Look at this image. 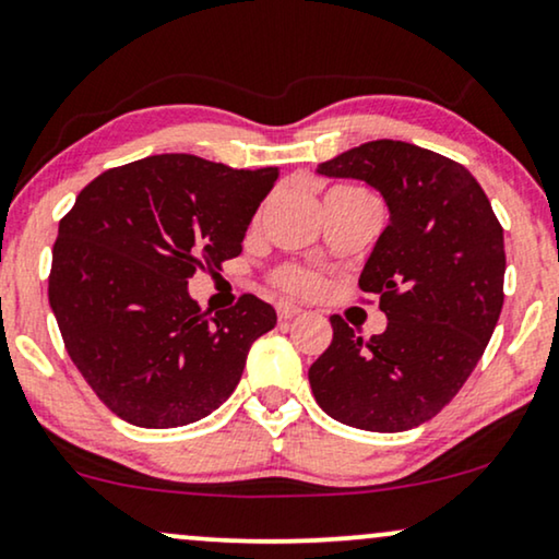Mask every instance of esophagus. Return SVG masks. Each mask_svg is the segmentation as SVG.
<instances>
[{
	"label": "esophagus",
	"instance_id": "1",
	"mask_svg": "<svg viewBox=\"0 0 559 559\" xmlns=\"http://www.w3.org/2000/svg\"><path fill=\"white\" fill-rule=\"evenodd\" d=\"M300 306H295V302H289V300H280L277 302V316H280V321H289V318H295L297 313H300Z\"/></svg>",
	"mask_w": 559,
	"mask_h": 559
}]
</instances>
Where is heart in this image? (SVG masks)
<instances>
[{
	"label": "heart",
	"instance_id": "heart-1",
	"mask_svg": "<svg viewBox=\"0 0 559 559\" xmlns=\"http://www.w3.org/2000/svg\"><path fill=\"white\" fill-rule=\"evenodd\" d=\"M336 190H349V187H336ZM272 282L293 295H318L323 289L321 274L302 264H282L280 270H274Z\"/></svg>",
	"mask_w": 559,
	"mask_h": 559
}]
</instances>
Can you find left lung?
<instances>
[{
  "label": "left lung",
  "instance_id": "obj_1",
  "mask_svg": "<svg viewBox=\"0 0 559 559\" xmlns=\"http://www.w3.org/2000/svg\"><path fill=\"white\" fill-rule=\"evenodd\" d=\"M361 179L388 202L390 226L361 270L388 329L361 338L331 316V346L308 369L331 418L365 431H408L460 393L503 308V228L465 166L403 141H369L318 166Z\"/></svg>",
  "mask_w": 559,
  "mask_h": 559
}]
</instances>
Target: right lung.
Masks as SVG:
<instances>
[{"label":"right lung","instance_id":"add662e5","mask_svg":"<svg viewBox=\"0 0 559 559\" xmlns=\"http://www.w3.org/2000/svg\"><path fill=\"white\" fill-rule=\"evenodd\" d=\"M277 166L230 169L190 154L115 166L58 223L48 300L71 361L107 408L143 429L200 421L234 393L277 313L257 295L207 316L198 270L241 253Z\"/></svg>","mask_w":559,"mask_h":559}]
</instances>
